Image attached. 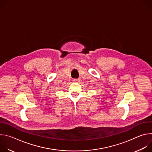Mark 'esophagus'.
Masks as SVG:
<instances>
[{
    "label": "esophagus",
    "mask_w": 152,
    "mask_h": 152,
    "mask_svg": "<svg viewBox=\"0 0 152 152\" xmlns=\"http://www.w3.org/2000/svg\"><path fill=\"white\" fill-rule=\"evenodd\" d=\"M73 81L74 82H79V79H73Z\"/></svg>",
    "instance_id": "esophagus-1"
}]
</instances>
